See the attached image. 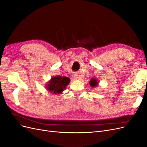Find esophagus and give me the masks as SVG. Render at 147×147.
<instances>
[{"mask_svg":"<svg viewBox=\"0 0 147 147\" xmlns=\"http://www.w3.org/2000/svg\"><path fill=\"white\" fill-rule=\"evenodd\" d=\"M73 77V78H74V80H77V79H79V78H78L79 77H78V75H75V74L73 75V77Z\"/></svg>","mask_w":147,"mask_h":147,"instance_id":"obj_1","label":"esophagus"}]
</instances>
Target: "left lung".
I'll return each instance as SVG.
<instances>
[{"mask_svg": "<svg viewBox=\"0 0 147 147\" xmlns=\"http://www.w3.org/2000/svg\"><path fill=\"white\" fill-rule=\"evenodd\" d=\"M90 86H92V88L96 87L97 86V84H98V82H97V80L96 79L92 78L90 82Z\"/></svg>", "mask_w": 147, "mask_h": 147, "instance_id": "obj_1", "label": "left lung"}]
</instances>
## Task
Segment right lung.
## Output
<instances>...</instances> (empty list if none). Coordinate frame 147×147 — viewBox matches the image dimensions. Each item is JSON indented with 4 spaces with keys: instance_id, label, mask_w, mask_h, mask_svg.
Segmentation results:
<instances>
[{
    "instance_id": "obj_1",
    "label": "right lung",
    "mask_w": 147,
    "mask_h": 147,
    "mask_svg": "<svg viewBox=\"0 0 147 147\" xmlns=\"http://www.w3.org/2000/svg\"><path fill=\"white\" fill-rule=\"evenodd\" d=\"M70 82V79L67 77H61L60 75L55 76L49 81L47 89L53 94H58L63 92Z\"/></svg>"
}]
</instances>
